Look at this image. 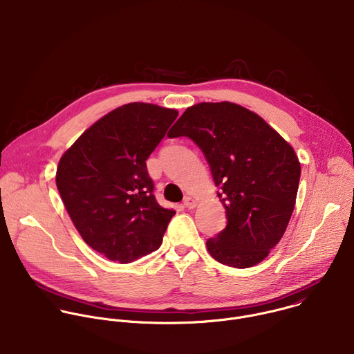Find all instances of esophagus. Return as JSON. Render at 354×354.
<instances>
[{
	"mask_svg": "<svg viewBox=\"0 0 354 354\" xmlns=\"http://www.w3.org/2000/svg\"><path fill=\"white\" fill-rule=\"evenodd\" d=\"M183 205H185L186 208L192 209V208H194V207L197 205V200L193 198L192 196H186V197L183 198Z\"/></svg>",
	"mask_w": 354,
	"mask_h": 354,
	"instance_id": "1",
	"label": "esophagus"
}]
</instances>
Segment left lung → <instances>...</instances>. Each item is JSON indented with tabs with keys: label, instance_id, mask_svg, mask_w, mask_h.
Wrapping results in <instances>:
<instances>
[{
	"label": "left lung",
	"instance_id": "8db88e82",
	"mask_svg": "<svg viewBox=\"0 0 354 354\" xmlns=\"http://www.w3.org/2000/svg\"><path fill=\"white\" fill-rule=\"evenodd\" d=\"M180 136L203 151L226 209V226L207 241L208 253L233 268L259 264L295 208L301 172L295 150L261 116L227 101L189 106L168 133Z\"/></svg>",
	"mask_w": 354,
	"mask_h": 354
}]
</instances>
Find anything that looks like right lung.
Segmentation results:
<instances>
[{
    "mask_svg": "<svg viewBox=\"0 0 354 354\" xmlns=\"http://www.w3.org/2000/svg\"><path fill=\"white\" fill-rule=\"evenodd\" d=\"M178 111L131 102L91 125L57 168V187L83 241L111 261L128 264L161 243L174 209L154 197L146 160Z\"/></svg>",
    "mask_w": 354,
    "mask_h": 354,
    "instance_id": "obj_1",
    "label": "right lung"
}]
</instances>
